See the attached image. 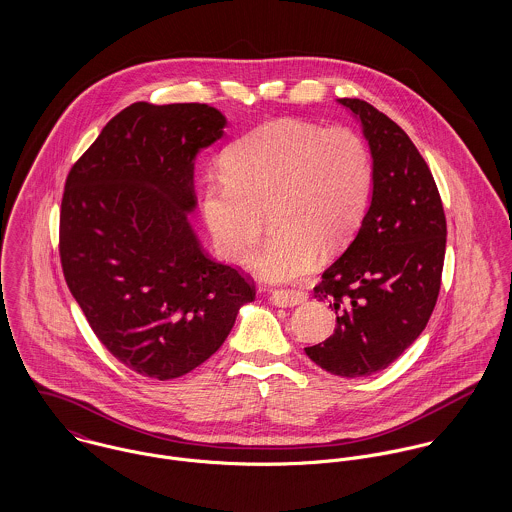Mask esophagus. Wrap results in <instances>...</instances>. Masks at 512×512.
<instances>
[{"mask_svg": "<svg viewBox=\"0 0 512 512\" xmlns=\"http://www.w3.org/2000/svg\"><path fill=\"white\" fill-rule=\"evenodd\" d=\"M307 299V293L301 290H276L270 295V301L278 307H293Z\"/></svg>", "mask_w": 512, "mask_h": 512, "instance_id": "1", "label": "esophagus"}]
</instances>
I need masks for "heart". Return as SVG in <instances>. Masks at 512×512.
Masks as SVG:
<instances>
[{"label": "heart", "mask_w": 512, "mask_h": 512, "mask_svg": "<svg viewBox=\"0 0 512 512\" xmlns=\"http://www.w3.org/2000/svg\"><path fill=\"white\" fill-rule=\"evenodd\" d=\"M374 181L365 140L349 128L323 130L303 120H272L226 149L222 177L209 179L201 213L220 256L254 258L268 282H292L317 258L345 250L365 219Z\"/></svg>", "instance_id": "obj_1"}]
</instances>
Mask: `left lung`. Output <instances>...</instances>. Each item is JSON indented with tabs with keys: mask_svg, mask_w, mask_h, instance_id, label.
Here are the masks:
<instances>
[{
	"mask_svg": "<svg viewBox=\"0 0 512 512\" xmlns=\"http://www.w3.org/2000/svg\"><path fill=\"white\" fill-rule=\"evenodd\" d=\"M372 155V199L363 224L313 288L335 307V333L305 355L343 378L394 363L426 329L438 301L445 215L432 171L408 134L365 100L341 98Z\"/></svg>",
	"mask_w": 512,
	"mask_h": 512,
	"instance_id": "8db88e82",
	"label": "left lung"
}]
</instances>
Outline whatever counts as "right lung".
Masks as SVG:
<instances>
[{
    "mask_svg": "<svg viewBox=\"0 0 512 512\" xmlns=\"http://www.w3.org/2000/svg\"><path fill=\"white\" fill-rule=\"evenodd\" d=\"M207 104L136 102L76 161L61 203L67 286L100 343L134 372L169 380L215 355L256 290L211 260L187 215L195 157L224 136Z\"/></svg>",
    "mask_w": 512,
    "mask_h": 512,
    "instance_id": "1",
    "label": "right lung"
}]
</instances>
